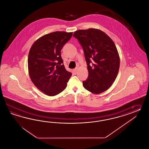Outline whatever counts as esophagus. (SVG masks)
Masks as SVG:
<instances>
[{"instance_id":"obj_1","label":"esophagus","mask_w":149,"mask_h":149,"mask_svg":"<svg viewBox=\"0 0 149 149\" xmlns=\"http://www.w3.org/2000/svg\"><path fill=\"white\" fill-rule=\"evenodd\" d=\"M74 70V72H75V73L76 74L77 72V67L75 68V69H74V70Z\"/></svg>"}]
</instances>
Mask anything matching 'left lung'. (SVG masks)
I'll list each match as a JSON object with an SVG mask.
<instances>
[{"label": "left lung", "mask_w": 149, "mask_h": 149, "mask_svg": "<svg viewBox=\"0 0 149 149\" xmlns=\"http://www.w3.org/2000/svg\"><path fill=\"white\" fill-rule=\"evenodd\" d=\"M83 48L88 77L84 81L85 89L94 94L105 92L112 85L118 74L120 58L117 48L105 32L95 29L74 32Z\"/></svg>", "instance_id": "8db88e82"}]
</instances>
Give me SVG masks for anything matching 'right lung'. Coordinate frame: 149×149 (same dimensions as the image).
<instances>
[{
    "instance_id": "1",
    "label": "right lung",
    "mask_w": 149,
    "mask_h": 149,
    "mask_svg": "<svg viewBox=\"0 0 149 149\" xmlns=\"http://www.w3.org/2000/svg\"><path fill=\"white\" fill-rule=\"evenodd\" d=\"M72 32L56 31L41 37L32 44L28 55L29 74L37 88L49 96L62 92L72 72L67 71L61 51Z\"/></svg>"
}]
</instances>
